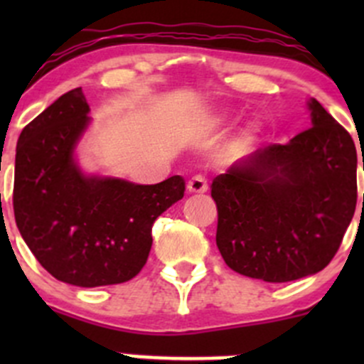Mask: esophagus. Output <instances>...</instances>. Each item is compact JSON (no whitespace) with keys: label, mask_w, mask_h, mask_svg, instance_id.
I'll list each match as a JSON object with an SVG mask.
<instances>
[{"label":"esophagus","mask_w":364,"mask_h":364,"mask_svg":"<svg viewBox=\"0 0 364 364\" xmlns=\"http://www.w3.org/2000/svg\"><path fill=\"white\" fill-rule=\"evenodd\" d=\"M186 190L190 193H205L208 192V181H205L204 176H193L188 181V185H186Z\"/></svg>","instance_id":"esophagus-1"}]
</instances>
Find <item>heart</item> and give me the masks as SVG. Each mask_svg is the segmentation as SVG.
<instances>
[{
  "label": "heart",
  "mask_w": 364,
  "mask_h": 364,
  "mask_svg": "<svg viewBox=\"0 0 364 364\" xmlns=\"http://www.w3.org/2000/svg\"><path fill=\"white\" fill-rule=\"evenodd\" d=\"M255 139H257V128L248 127V128H245V130L240 134V137H237V146H241V148H247V146H250L255 142Z\"/></svg>",
  "instance_id": "b5f03b06"
}]
</instances>
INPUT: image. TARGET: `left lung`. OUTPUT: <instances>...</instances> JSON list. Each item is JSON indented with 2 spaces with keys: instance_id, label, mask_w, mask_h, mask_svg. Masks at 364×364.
Returning <instances> with one entry per match:
<instances>
[{
  "instance_id": "left-lung-1",
  "label": "left lung",
  "mask_w": 364,
  "mask_h": 364,
  "mask_svg": "<svg viewBox=\"0 0 364 364\" xmlns=\"http://www.w3.org/2000/svg\"><path fill=\"white\" fill-rule=\"evenodd\" d=\"M306 105L311 128L287 144L259 148L213 179L216 247L245 277L282 284L318 273L354 216V141L315 98Z\"/></svg>"
}]
</instances>
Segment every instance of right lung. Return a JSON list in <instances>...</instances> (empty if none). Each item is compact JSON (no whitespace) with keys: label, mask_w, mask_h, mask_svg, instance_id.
<instances>
[{"label":"right lung","mask_w":364,"mask_h":364,"mask_svg":"<svg viewBox=\"0 0 364 364\" xmlns=\"http://www.w3.org/2000/svg\"><path fill=\"white\" fill-rule=\"evenodd\" d=\"M82 90L26 124L16 149L14 213L21 236L56 280L102 287L132 280L151 250V227L183 199L185 179L137 185L86 174L75 148L91 123Z\"/></svg>","instance_id":"right-lung-1"}]
</instances>
